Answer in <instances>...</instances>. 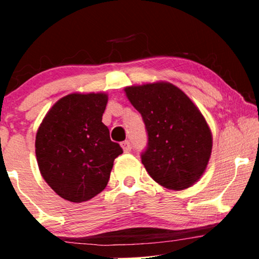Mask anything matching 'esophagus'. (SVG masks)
I'll return each instance as SVG.
<instances>
[{
	"mask_svg": "<svg viewBox=\"0 0 259 259\" xmlns=\"http://www.w3.org/2000/svg\"><path fill=\"white\" fill-rule=\"evenodd\" d=\"M121 147H122V150H123V152H126V153H128V152H131V143L128 140H125V141H122L121 143Z\"/></svg>",
	"mask_w": 259,
	"mask_h": 259,
	"instance_id": "34e87169",
	"label": "esophagus"
}]
</instances>
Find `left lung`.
<instances>
[{
  "label": "left lung",
  "instance_id": "obj_1",
  "mask_svg": "<svg viewBox=\"0 0 259 259\" xmlns=\"http://www.w3.org/2000/svg\"><path fill=\"white\" fill-rule=\"evenodd\" d=\"M125 92L147 131L141 162L148 175L169 190L192 186L206 169L212 151L210 127L199 109L169 82L131 86Z\"/></svg>",
  "mask_w": 259,
  "mask_h": 259
}]
</instances>
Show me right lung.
Instances as JSON below:
<instances>
[{
	"mask_svg": "<svg viewBox=\"0 0 259 259\" xmlns=\"http://www.w3.org/2000/svg\"><path fill=\"white\" fill-rule=\"evenodd\" d=\"M105 93H73L60 99L42 120L35 140L46 183L63 199L82 203L107 186L114 159L122 153L102 122Z\"/></svg>",
	"mask_w": 259,
	"mask_h": 259,
	"instance_id": "add662e5",
	"label": "right lung"
}]
</instances>
